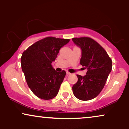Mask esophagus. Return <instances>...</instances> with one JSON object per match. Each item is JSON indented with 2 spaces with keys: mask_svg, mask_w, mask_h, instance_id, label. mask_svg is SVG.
<instances>
[{
  "mask_svg": "<svg viewBox=\"0 0 129 129\" xmlns=\"http://www.w3.org/2000/svg\"><path fill=\"white\" fill-rule=\"evenodd\" d=\"M66 73H67V75L71 74V73H70V72H68V71H67V72H66Z\"/></svg>",
  "mask_w": 129,
  "mask_h": 129,
  "instance_id": "34e87169",
  "label": "esophagus"
}]
</instances>
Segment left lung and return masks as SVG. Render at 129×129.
Listing matches in <instances>:
<instances>
[{"instance_id":"left-lung-1","label":"left lung","mask_w":129,"mask_h":129,"mask_svg":"<svg viewBox=\"0 0 129 129\" xmlns=\"http://www.w3.org/2000/svg\"><path fill=\"white\" fill-rule=\"evenodd\" d=\"M73 41L81 49L80 64L87 69L86 76L77 75L78 81L73 86V94L81 101L97 96L105 86L112 70V60L105 50L90 37H75Z\"/></svg>"}]
</instances>
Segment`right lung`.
<instances>
[{
    "instance_id": "right-lung-1",
    "label": "right lung",
    "mask_w": 129,
    "mask_h": 129,
    "mask_svg": "<svg viewBox=\"0 0 129 129\" xmlns=\"http://www.w3.org/2000/svg\"><path fill=\"white\" fill-rule=\"evenodd\" d=\"M70 39L48 37L39 40L27 50L21 58L22 70L28 87L39 98L49 100L58 94L66 72H57L52 66L62 47Z\"/></svg>"
}]
</instances>
